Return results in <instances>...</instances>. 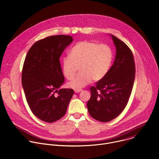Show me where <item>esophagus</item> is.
Segmentation results:
<instances>
[{
  "mask_svg": "<svg viewBox=\"0 0 159 159\" xmlns=\"http://www.w3.org/2000/svg\"><path fill=\"white\" fill-rule=\"evenodd\" d=\"M74 91H75V93H80V92L82 91V89H75V90H74Z\"/></svg>",
  "mask_w": 159,
  "mask_h": 159,
  "instance_id": "1",
  "label": "esophagus"
}]
</instances>
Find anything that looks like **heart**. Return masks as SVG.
<instances>
[{
  "mask_svg": "<svg viewBox=\"0 0 159 159\" xmlns=\"http://www.w3.org/2000/svg\"><path fill=\"white\" fill-rule=\"evenodd\" d=\"M112 60V52L107 44L87 41L76 43L61 63L62 74L67 80L74 78L77 66H79L80 73L67 86L79 89L88 85L93 79L101 80L107 74Z\"/></svg>",
  "mask_w": 159,
  "mask_h": 159,
  "instance_id": "b5f03b06",
  "label": "heart"
}]
</instances>
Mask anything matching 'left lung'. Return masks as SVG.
<instances>
[{
  "label": "left lung",
  "mask_w": 159,
  "mask_h": 159,
  "mask_svg": "<svg viewBox=\"0 0 159 159\" xmlns=\"http://www.w3.org/2000/svg\"><path fill=\"white\" fill-rule=\"evenodd\" d=\"M116 47L115 61L106 76L90 89L91 97L87 106L90 115L101 122L118 116L130 96L135 76L133 53L127 45L109 34Z\"/></svg>",
  "instance_id": "8db88e82"
}]
</instances>
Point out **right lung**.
Instances as JSON below:
<instances>
[{
  "label": "right lung",
  "instance_id": "add662e5",
  "mask_svg": "<svg viewBox=\"0 0 159 159\" xmlns=\"http://www.w3.org/2000/svg\"><path fill=\"white\" fill-rule=\"evenodd\" d=\"M72 41L71 36H49L36 42L26 57L22 87L32 112L43 121L53 123L61 118L74 95L71 89L58 90L65 80L59 58Z\"/></svg>",
  "mask_w": 159,
  "mask_h": 159
}]
</instances>
